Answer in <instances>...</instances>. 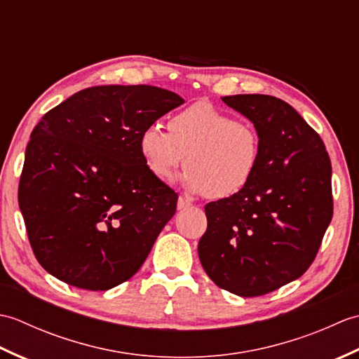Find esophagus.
Wrapping results in <instances>:
<instances>
[{"label": "esophagus", "mask_w": 359, "mask_h": 359, "mask_svg": "<svg viewBox=\"0 0 359 359\" xmlns=\"http://www.w3.org/2000/svg\"><path fill=\"white\" fill-rule=\"evenodd\" d=\"M189 203L187 199H184V197H179V201H177V210H185V208H188L189 207Z\"/></svg>", "instance_id": "1"}]
</instances>
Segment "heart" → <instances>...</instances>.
<instances>
[{
  "label": "heart",
  "instance_id": "heart-1",
  "mask_svg": "<svg viewBox=\"0 0 359 359\" xmlns=\"http://www.w3.org/2000/svg\"><path fill=\"white\" fill-rule=\"evenodd\" d=\"M168 128L170 133L151 125L139 137L140 154L154 177L168 180L185 160L182 184L189 193L226 199L241 193L256 174L261 140L248 121L197 102L172 116Z\"/></svg>",
  "mask_w": 359,
  "mask_h": 359
}]
</instances>
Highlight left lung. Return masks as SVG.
<instances>
[{"label": "left lung", "mask_w": 359, "mask_h": 359, "mask_svg": "<svg viewBox=\"0 0 359 359\" xmlns=\"http://www.w3.org/2000/svg\"><path fill=\"white\" fill-rule=\"evenodd\" d=\"M255 125L261 158L253 179L205 205V273L238 296L266 294L301 278L333 216L332 163L313 128L288 103L262 94L222 97Z\"/></svg>", "instance_id": "obj_1"}]
</instances>
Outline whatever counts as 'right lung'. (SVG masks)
I'll use <instances>...</instances> for the list:
<instances>
[{"label": "right lung", "mask_w": 359, "mask_h": 359, "mask_svg": "<svg viewBox=\"0 0 359 359\" xmlns=\"http://www.w3.org/2000/svg\"><path fill=\"white\" fill-rule=\"evenodd\" d=\"M182 103L156 86H94L38 121L18 203L46 271L93 292L139 271L177 207V194L144 165L139 137Z\"/></svg>", "instance_id": "obj_1"}]
</instances>
